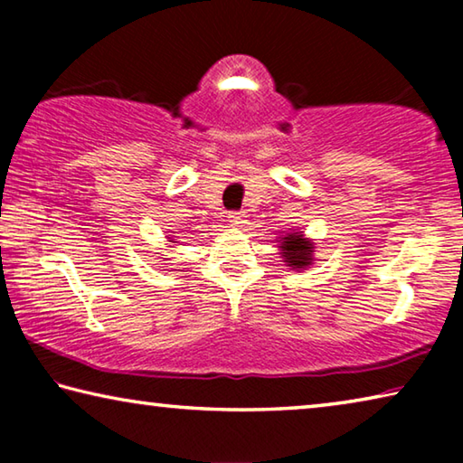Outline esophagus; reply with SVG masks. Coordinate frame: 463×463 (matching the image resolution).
I'll return each mask as SVG.
<instances>
[{"label":"esophagus","instance_id":"esophagus-1","mask_svg":"<svg viewBox=\"0 0 463 463\" xmlns=\"http://www.w3.org/2000/svg\"><path fill=\"white\" fill-rule=\"evenodd\" d=\"M229 222L232 226H242V224H245V214H242V213H231L229 214Z\"/></svg>","mask_w":463,"mask_h":463}]
</instances>
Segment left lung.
Wrapping results in <instances>:
<instances>
[{
  "mask_svg": "<svg viewBox=\"0 0 463 463\" xmlns=\"http://www.w3.org/2000/svg\"><path fill=\"white\" fill-rule=\"evenodd\" d=\"M279 255L288 268L294 271L308 269L315 261V241L304 237L302 231H292L279 234Z\"/></svg>",
  "mask_w": 463,
  "mask_h": 463,
  "instance_id": "8db88e82",
  "label": "left lung"
}]
</instances>
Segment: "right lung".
I'll return each mask as SVG.
<instances>
[{"instance_id": "right-lung-1", "label": "right lung", "mask_w": 463, "mask_h": 463, "mask_svg": "<svg viewBox=\"0 0 463 463\" xmlns=\"http://www.w3.org/2000/svg\"><path fill=\"white\" fill-rule=\"evenodd\" d=\"M167 239H169V245H177V239L174 237V234H169ZM163 260H165V257H163Z\"/></svg>"}]
</instances>
